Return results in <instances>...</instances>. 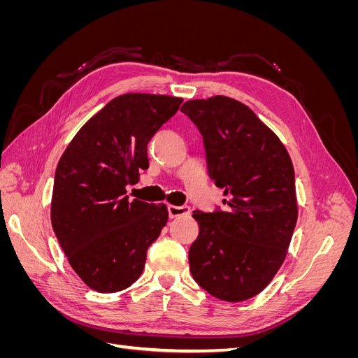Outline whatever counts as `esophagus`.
Segmentation results:
<instances>
[{
    "label": "esophagus",
    "mask_w": 358,
    "mask_h": 358,
    "mask_svg": "<svg viewBox=\"0 0 358 358\" xmlns=\"http://www.w3.org/2000/svg\"><path fill=\"white\" fill-rule=\"evenodd\" d=\"M191 209L188 206H175V204H170L169 206V216L170 218H178V216L182 215H189Z\"/></svg>",
    "instance_id": "esophagus-1"
}]
</instances>
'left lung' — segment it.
Listing matches in <instances>:
<instances>
[{
  "instance_id": "left-lung-1",
  "label": "left lung",
  "mask_w": 358,
  "mask_h": 358,
  "mask_svg": "<svg viewBox=\"0 0 358 358\" xmlns=\"http://www.w3.org/2000/svg\"><path fill=\"white\" fill-rule=\"evenodd\" d=\"M203 136L209 178L222 210H196L189 248L194 280L224 301H245L275 278L297 222L294 167L284 143L248 106L230 96L180 107Z\"/></svg>"
}]
</instances>
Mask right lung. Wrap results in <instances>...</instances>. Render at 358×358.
Here are the masks:
<instances>
[{
  "instance_id": "add662e5",
  "label": "right lung",
  "mask_w": 358,
  "mask_h": 358,
  "mask_svg": "<svg viewBox=\"0 0 358 358\" xmlns=\"http://www.w3.org/2000/svg\"><path fill=\"white\" fill-rule=\"evenodd\" d=\"M182 101L157 94L119 95L79 129L59 158L52 229L71 268L96 292L133 285L148 248L167 224L164 203L128 199L127 185L149 167V140Z\"/></svg>"
}]
</instances>
